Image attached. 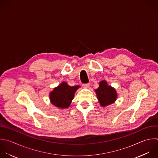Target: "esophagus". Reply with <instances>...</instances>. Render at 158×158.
<instances>
[{
	"label": "esophagus",
	"instance_id": "1",
	"mask_svg": "<svg viewBox=\"0 0 158 158\" xmlns=\"http://www.w3.org/2000/svg\"><path fill=\"white\" fill-rule=\"evenodd\" d=\"M82 86H83V87L85 88H89V83H85V84H83Z\"/></svg>",
	"mask_w": 158,
	"mask_h": 158
}]
</instances>
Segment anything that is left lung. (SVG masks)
<instances>
[{
  "mask_svg": "<svg viewBox=\"0 0 158 158\" xmlns=\"http://www.w3.org/2000/svg\"><path fill=\"white\" fill-rule=\"evenodd\" d=\"M95 91L100 105L102 107L114 103L117 97L115 89L109 86L105 80H102L99 83V86L98 88L95 89Z\"/></svg>",
  "mask_w": 158,
  "mask_h": 158,
  "instance_id": "1",
  "label": "left lung"
}]
</instances>
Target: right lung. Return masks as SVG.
Masks as SVG:
<instances>
[{
    "label": "right lung",
    "mask_w": 158,
    "mask_h": 158,
    "mask_svg": "<svg viewBox=\"0 0 158 158\" xmlns=\"http://www.w3.org/2000/svg\"><path fill=\"white\" fill-rule=\"evenodd\" d=\"M80 86H70L66 82H62L50 93L49 98L55 106L65 109L69 107L73 99L75 91Z\"/></svg>",
    "instance_id": "right-lung-1"
}]
</instances>
